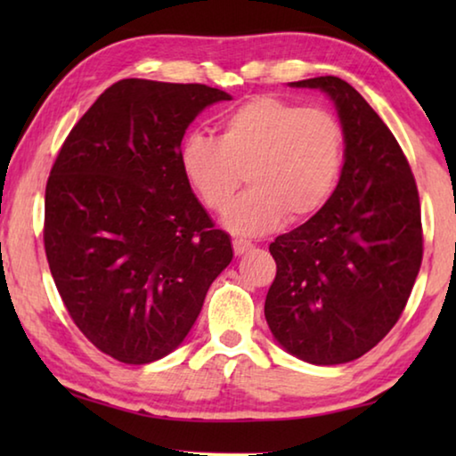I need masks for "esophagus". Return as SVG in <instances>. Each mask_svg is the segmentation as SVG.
Returning <instances> with one entry per match:
<instances>
[{
    "label": "esophagus",
    "instance_id": "esophagus-1",
    "mask_svg": "<svg viewBox=\"0 0 456 456\" xmlns=\"http://www.w3.org/2000/svg\"><path fill=\"white\" fill-rule=\"evenodd\" d=\"M253 247L251 241H245V239H233V251L235 256H243V253H247Z\"/></svg>",
    "mask_w": 456,
    "mask_h": 456
}]
</instances>
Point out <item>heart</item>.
Masks as SVG:
<instances>
[{
    "instance_id": "b5f03b06",
    "label": "heart",
    "mask_w": 456,
    "mask_h": 456,
    "mask_svg": "<svg viewBox=\"0 0 456 456\" xmlns=\"http://www.w3.org/2000/svg\"><path fill=\"white\" fill-rule=\"evenodd\" d=\"M346 134L334 112L275 96H257L221 118L219 138L192 133L181 146L184 179L207 209L225 211L242 179L252 189L229 208L225 223L261 235L288 217L318 213L344 167Z\"/></svg>"
}]
</instances>
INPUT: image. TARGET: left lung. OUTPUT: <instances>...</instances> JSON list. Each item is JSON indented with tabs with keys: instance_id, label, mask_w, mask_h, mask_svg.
I'll return each mask as SVG.
<instances>
[{
	"instance_id": "1",
	"label": "left lung",
	"mask_w": 456,
	"mask_h": 456,
	"mask_svg": "<svg viewBox=\"0 0 456 456\" xmlns=\"http://www.w3.org/2000/svg\"><path fill=\"white\" fill-rule=\"evenodd\" d=\"M334 100L344 167L328 203L269 245L265 320L285 350L331 366L372 350L403 315L422 264L420 199L395 134L336 76L289 82Z\"/></svg>"
}]
</instances>
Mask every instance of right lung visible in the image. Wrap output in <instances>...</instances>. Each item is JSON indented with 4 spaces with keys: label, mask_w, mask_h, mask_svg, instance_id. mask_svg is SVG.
I'll use <instances>...</instances> for the list:
<instances>
[{
    "label": "right lung",
    "mask_w": 456,
    "mask_h": 456,
    "mask_svg": "<svg viewBox=\"0 0 456 456\" xmlns=\"http://www.w3.org/2000/svg\"><path fill=\"white\" fill-rule=\"evenodd\" d=\"M231 100L205 84L126 78L98 96L53 163L44 247L68 314L125 364L171 354L231 259L181 168L184 130Z\"/></svg>",
    "instance_id": "obj_1"
}]
</instances>
